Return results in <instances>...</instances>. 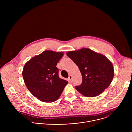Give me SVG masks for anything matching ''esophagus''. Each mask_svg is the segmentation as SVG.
I'll list each match as a JSON object with an SVG mask.
<instances>
[{"label": "esophagus", "instance_id": "obj_1", "mask_svg": "<svg viewBox=\"0 0 132 132\" xmlns=\"http://www.w3.org/2000/svg\"><path fill=\"white\" fill-rule=\"evenodd\" d=\"M68 80L69 82H72V77L71 76H69L68 77Z\"/></svg>", "mask_w": 132, "mask_h": 132}]
</instances>
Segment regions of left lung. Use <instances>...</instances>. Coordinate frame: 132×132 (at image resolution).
<instances>
[{
    "instance_id": "left-lung-1",
    "label": "left lung",
    "mask_w": 132,
    "mask_h": 132,
    "mask_svg": "<svg viewBox=\"0 0 132 132\" xmlns=\"http://www.w3.org/2000/svg\"><path fill=\"white\" fill-rule=\"evenodd\" d=\"M66 54L81 72L82 83L75 88L83 96H97L110 86L114 77V69L104 55L86 48L69 51Z\"/></svg>"
}]
</instances>
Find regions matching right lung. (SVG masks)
<instances>
[{
	"label": "right lung",
	"mask_w": 132,
	"mask_h": 132,
	"mask_svg": "<svg viewBox=\"0 0 132 132\" xmlns=\"http://www.w3.org/2000/svg\"><path fill=\"white\" fill-rule=\"evenodd\" d=\"M63 52L45 51L28 61L23 68L22 76L30 92L44 102L58 100L68 84L59 76L56 67Z\"/></svg>",
	"instance_id": "1"
}]
</instances>
